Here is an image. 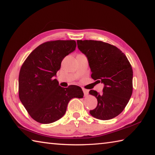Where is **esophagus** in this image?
<instances>
[{
	"mask_svg": "<svg viewBox=\"0 0 155 155\" xmlns=\"http://www.w3.org/2000/svg\"><path fill=\"white\" fill-rule=\"evenodd\" d=\"M83 93H84V95H85V96H87V95H88V94H89L88 90L85 89H83Z\"/></svg>",
	"mask_w": 155,
	"mask_h": 155,
	"instance_id": "obj_1",
	"label": "esophagus"
}]
</instances>
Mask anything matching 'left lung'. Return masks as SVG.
<instances>
[{"label": "left lung", "mask_w": 155, "mask_h": 155, "mask_svg": "<svg viewBox=\"0 0 155 155\" xmlns=\"http://www.w3.org/2000/svg\"><path fill=\"white\" fill-rule=\"evenodd\" d=\"M78 48L87 58L91 78L104 85L103 93L90 90L97 100L91 116L109 120L118 116L129 102L133 91V70L126 55L117 47L99 41L78 40Z\"/></svg>", "instance_id": "8db88e82"}]
</instances>
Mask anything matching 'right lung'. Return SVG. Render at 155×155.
<instances>
[{
	"label": "right lung",
	"mask_w": 155,
	"mask_h": 155,
	"mask_svg": "<svg viewBox=\"0 0 155 155\" xmlns=\"http://www.w3.org/2000/svg\"><path fill=\"white\" fill-rule=\"evenodd\" d=\"M76 41H52L40 45L28 56L19 74V97L30 116L43 124L61 119L69 101L83 97L80 87L64 88L54 79L63 59L74 51Z\"/></svg>",
	"instance_id": "add662e5"
}]
</instances>
